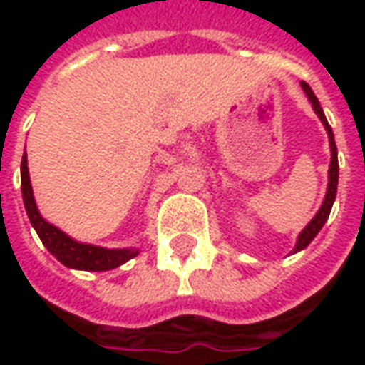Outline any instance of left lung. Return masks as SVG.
Masks as SVG:
<instances>
[{
  "instance_id": "obj_1",
  "label": "left lung",
  "mask_w": 365,
  "mask_h": 365,
  "mask_svg": "<svg viewBox=\"0 0 365 365\" xmlns=\"http://www.w3.org/2000/svg\"><path fill=\"white\" fill-rule=\"evenodd\" d=\"M301 88L305 91V96L309 97V101L313 105L314 113H317V117L321 119V123L327 128V133H329V143H330V166H329V185H327V195H324V201H322L321 209L317 211L313 219L309 221L305 229L299 232L297 242H295V248H293V252L295 254L299 250H303L307 246L311 245V240H313L317 235H319V230L322 229V225L327 222L330 215V209H332V203H334V199H336V187H338V150H336V143H334V135H332V128H330L329 120L324 117V113H322V107L319 103V99L313 93V90L309 88V83L301 82Z\"/></svg>"
}]
</instances>
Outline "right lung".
<instances>
[{
    "instance_id": "1",
    "label": "right lung",
    "mask_w": 365,
    "mask_h": 365,
    "mask_svg": "<svg viewBox=\"0 0 365 365\" xmlns=\"http://www.w3.org/2000/svg\"><path fill=\"white\" fill-rule=\"evenodd\" d=\"M21 191H23V203H25V211H27L33 229L43 240V245L48 248V252L56 260L62 262L66 268L107 272V269L119 268L138 254V248H103V246L78 242L72 237H68L64 230H60L58 227H54L52 222L43 219V215L38 213V207L35 203L33 185L29 180L27 152L23 154V160H21Z\"/></svg>"
}]
</instances>
